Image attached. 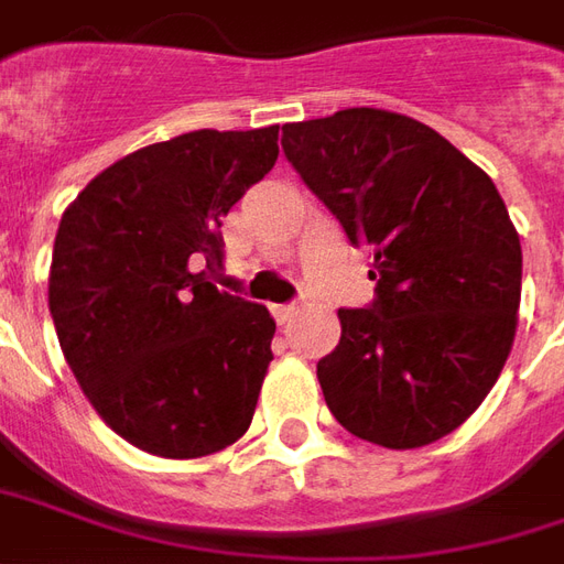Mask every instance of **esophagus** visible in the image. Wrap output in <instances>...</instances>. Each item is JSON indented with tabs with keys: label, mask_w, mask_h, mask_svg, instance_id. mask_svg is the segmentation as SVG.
<instances>
[{
	"label": "esophagus",
	"mask_w": 564,
	"mask_h": 564,
	"mask_svg": "<svg viewBox=\"0 0 564 564\" xmlns=\"http://www.w3.org/2000/svg\"><path fill=\"white\" fill-rule=\"evenodd\" d=\"M297 313V304H273V316L279 325H285V322H291V316Z\"/></svg>",
	"instance_id": "34e87169"
}]
</instances>
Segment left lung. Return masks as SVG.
Instances as JSON below:
<instances>
[{
  "instance_id": "obj_1",
  "label": "left lung",
  "mask_w": 564,
  "mask_h": 564,
  "mask_svg": "<svg viewBox=\"0 0 564 564\" xmlns=\"http://www.w3.org/2000/svg\"><path fill=\"white\" fill-rule=\"evenodd\" d=\"M282 150L378 282L337 310L340 344L316 365L332 414L383 448L448 436L516 337L522 245L497 186L438 131L371 107L291 122Z\"/></svg>"
}]
</instances>
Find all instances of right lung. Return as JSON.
I'll return each instance as SVG.
<instances>
[{
	"label": "right lung",
	"mask_w": 564,
	"mask_h": 564,
	"mask_svg": "<svg viewBox=\"0 0 564 564\" xmlns=\"http://www.w3.org/2000/svg\"><path fill=\"white\" fill-rule=\"evenodd\" d=\"M279 126L202 128L100 171L54 236L48 310L82 393L119 436L159 457L232 445L258 405L275 322L217 291L220 217L263 181Z\"/></svg>",
	"instance_id": "right-lung-1"
}]
</instances>
